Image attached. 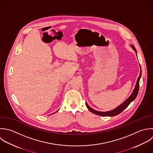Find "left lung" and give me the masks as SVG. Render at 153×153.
<instances>
[{
    "instance_id": "1",
    "label": "left lung",
    "mask_w": 153,
    "mask_h": 153,
    "mask_svg": "<svg viewBox=\"0 0 153 153\" xmlns=\"http://www.w3.org/2000/svg\"><path fill=\"white\" fill-rule=\"evenodd\" d=\"M132 48L135 52H137L136 49H135V48L134 45H132ZM140 69H141L140 74V76L138 77V78L137 79V82L135 89H134L133 92L132 93V94L130 95V97L123 103H122L121 105H120L119 107H117L115 109H114L113 110H111V111H105V112H101V111H98L92 109V108H91L88 105V104L86 103V105L87 108H88V110L91 112H92V113H94L97 115L101 116H117V115L119 114L120 113H122L126 108H127V107L130 104V103L131 102H132L136 98V97H137V96L138 94L139 88H140V78H141V65H140Z\"/></svg>"
}]
</instances>
